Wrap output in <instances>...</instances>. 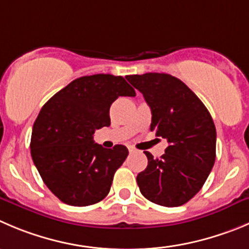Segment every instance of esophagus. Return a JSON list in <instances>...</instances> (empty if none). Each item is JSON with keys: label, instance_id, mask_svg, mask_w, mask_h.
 I'll use <instances>...</instances> for the list:
<instances>
[{"label": "esophagus", "instance_id": "obj_1", "mask_svg": "<svg viewBox=\"0 0 249 249\" xmlns=\"http://www.w3.org/2000/svg\"><path fill=\"white\" fill-rule=\"evenodd\" d=\"M128 150H129V153H134V151H136V149H134L133 146H128Z\"/></svg>", "mask_w": 249, "mask_h": 249}]
</instances>
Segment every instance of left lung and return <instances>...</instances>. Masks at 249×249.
Masks as SVG:
<instances>
[{
	"label": "left lung",
	"mask_w": 249,
	"mask_h": 249,
	"mask_svg": "<svg viewBox=\"0 0 249 249\" xmlns=\"http://www.w3.org/2000/svg\"><path fill=\"white\" fill-rule=\"evenodd\" d=\"M151 110L150 131L167 141L161 158L149 151L148 166L137 176L141 193L162 207H179L200 191L215 162L216 129L193 91L166 73L127 75Z\"/></svg>",
	"instance_id": "8db88e82"
}]
</instances>
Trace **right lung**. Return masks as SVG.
<instances>
[{"label":"right lung","mask_w":249,"mask_h":249,"mask_svg":"<svg viewBox=\"0 0 249 249\" xmlns=\"http://www.w3.org/2000/svg\"><path fill=\"white\" fill-rule=\"evenodd\" d=\"M118 96H136L121 75H84L52 96L33 126L30 153L47 188L74 207L106 197L116 170L128 155L124 145L94 143L95 129L110 126V106Z\"/></svg>","instance_id":"1"}]
</instances>
